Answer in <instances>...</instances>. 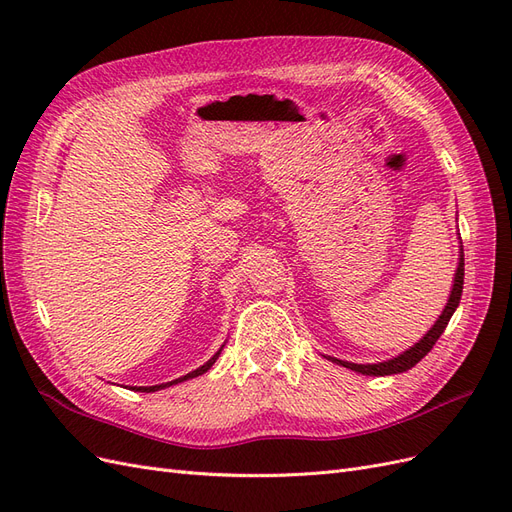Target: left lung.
<instances>
[{
	"mask_svg": "<svg viewBox=\"0 0 512 512\" xmlns=\"http://www.w3.org/2000/svg\"><path fill=\"white\" fill-rule=\"evenodd\" d=\"M461 292H463V247L459 252V265H457V273H455V282H453V290H451V297H448V303L444 307V312L440 314V318L436 320V324L427 331V335L421 339V342L414 344L412 348H408L406 352H401L399 356L391 361H384V363H367V365H359V363H348V361H339L335 356H329V361L348 367L352 371H359L363 376H391V374H401V371H408L412 369L418 361L423 359V356L433 348V344L438 342L440 335L444 333L448 320L455 314V309L461 301Z\"/></svg>",
	"mask_w": 512,
	"mask_h": 512,
	"instance_id": "obj_1",
	"label": "left lung"
}]
</instances>
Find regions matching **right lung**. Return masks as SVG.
<instances>
[{"mask_svg":"<svg viewBox=\"0 0 512 512\" xmlns=\"http://www.w3.org/2000/svg\"><path fill=\"white\" fill-rule=\"evenodd\" d=\"M220 352H222V348L215 352L211 359L203 365V367H198V369H194V371H190V374H185V376H181V378H177V380H170V382H166V384H156V386H132V391H141V393H153V391H160V389H166V386H173V384H177V382H183V380H190V378H196V376H203L207 369H211V365L218 361V356H220Z\"/></svg>","mask_w":512,"mask_h":512,"instance_id":"right-lung-1","label":"right lung"}]
</instances>
